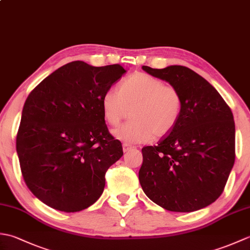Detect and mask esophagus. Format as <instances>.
Returning a JSON list of instances; mask_svg holds the SVG:
<instances>
[{"label": "esophagus", "mask_w": 250, "mask_h": 250, "mask_svg": "<svg viewBox=\"0 0 250 250\" xmlns=\"http://www.w3.org/2000/svg\"><path fill=\"white\" fill-rule=\"evenodd\" d=\"M122 149H124V152H128V151L133 149V146H131L129 144H126V143H125V144L122 145Z\"/></svg>", "instance_id": "obj_1"}]
</instances>
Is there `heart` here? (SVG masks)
Here are the masks:
<instances>
[{
  "instance_id": "1",
  "label": "heart",
  "mask_w": 250,
  "mask_h": 250,
  "mask_svg": "<svg viewBox=\"0 0 250 250\" xmlns=\"http://www.w3.org/2000/svg\"><path fill=\"white\" fill-rule=\"evenodd\" d=\"M105 120L117 126L129 116L132 118L114 131L126 143L141 144L153 136L169 133L183 113V98L178 90L146 73H135L119 83L118 90H107L101 100Z\"/></svg>"
}]
</instances>
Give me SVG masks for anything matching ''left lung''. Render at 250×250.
Returning <instances> with one entry per match:
<instances>
[{
  "mask_svg": "<svg viewBox=\"0 0 250 250\" xmlns=\"http://www.w3.org/2000/svg\"><path fill=\"white\" fill-rule=\"evenodd\" d=\"M142 68L167 82L183 98V113L174 129L156 146L142 149L143 191L164 209L204 208L219 198L234 164L232 111L218 91L188 67Z\"/></svg>",
  "mask_w": 250,
  "mask_h": 250,
  "instance_id": "left-lung-1",
  "label": "left lung"
}]
</instances>
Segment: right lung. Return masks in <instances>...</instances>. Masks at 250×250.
I'll use <instances>...</instances> for the list:
<instances>
[{"label":"right lung","instance_id":"right-lung-1","mask_svg":"<svg viewBox=\"0 0 250 250\" xmlns=\"http://www.w3.org/2000/svg\"><path fill=\"white\" fill-rule=\"evenodd\" d=\"M125 72L73 61L25 100L16 148L25 185L46 205L75 213L103 193L105 173L124 151L105 125L101 100Z\"/></svg>","mask_w":250,"mask_h":250}]
</instances>
